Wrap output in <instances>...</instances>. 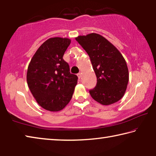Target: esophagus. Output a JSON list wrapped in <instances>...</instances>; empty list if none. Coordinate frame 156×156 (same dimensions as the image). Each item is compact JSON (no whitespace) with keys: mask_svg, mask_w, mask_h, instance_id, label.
I'll return each instance as SVG.
<instances>
[{"mask_svg":"<svg viewBox=\"0 0 156 156\" xmlns=\"http://www.w3.org/2000/svg\"><path fill=\"white\" fill-rule=\"evenodd\" d=\"M77 76H78V78H79V79H80V78H81V77H82V74H81V73H78Z\"/></svg>","mask_w":156,"mask_h":156,"instance_id":"34e87169","label":"esophagus"}]
</instances>
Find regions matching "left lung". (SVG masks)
Here are the masks:
<instances>
[{
    "mask_svg": "<svg viewBox=\"0 0 156 156\" xmlns=\"http://www.w3.org/2000/svg\"><path fill=\"white\" fill-rule=\"evenodd\" d=\"M76 40L87 53L96 76V87L89 91L92 98L102 105L118 102L125 94L129 70L125 58L112 43L95 33L78 36Z\"/></svg>",
    "mask_w": 156,
    "mask_h": 156,
    "instance_id": "left-lung-1",
    "label": "left lung"
}]
</instances>
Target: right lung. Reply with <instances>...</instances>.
Masks as SVG:
<instances>
[{"instance_id":"right-lung-1","label":"right lung","mask_w":156,"mask_h":156,"mask_svg":"<svg viewBox=\"0 0 156 156\" xmlns=\"http://www.w3.org/2000/svg\"><path fill=\"white\" fill-rule=\"evenodd\" d=\"M70 43L69 38H49L37 49L28 66L30 91L38 104L49 112L64 109L77 84L78 76L70 73L62 58Z\"/></svg>"}]
</instances>
